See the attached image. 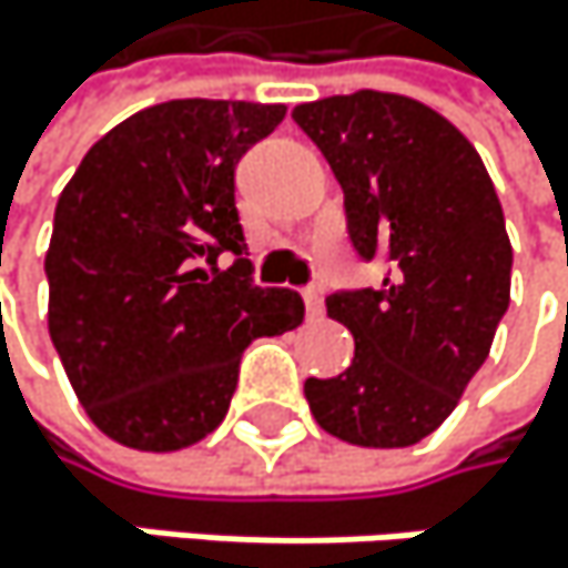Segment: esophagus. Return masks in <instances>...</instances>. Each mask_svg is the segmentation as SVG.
I'll return each instance as SVG.
<instances>
[{
    "mask_svg": "<svg viewBox=\"0 0 568 568\" xmlns=\"http://www.w3.org/2000/svg\"><path fill=\"white\" fill-rule=\"evenodd\" d=\"M303 303L310 316H323V290L320 286H306L303 290Z\"/></svg>",
    "mask_w": 568,
    "mask_h": 568,
    "instance_id": "1",
    "label": "esophagus"
}]
</instances>
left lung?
<instances>
[{"mask_svg":"<svg viewBox=\"0 0 568 568\" xmlns=\"http://www.w3.org/2000/svg\"><path fill=\"white\" fill-rule=\"evenodd\" d=\"M293 120L339 187L346 239L384 282L333 290L349 367L306 381L323 430L359 448H407L440 427L488 359L508 310L511 245L495 184L468 138L430 106L359 90L300 103Z\"/></svg>","mask_w":568,"mask_h":568,"instance_id":"left-lung-1","label":"left lung"}]
</instances>
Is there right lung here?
<instances>
[{
	"label": "right lung",
	"instance_id": "1",
	"mask_svg": "<svg viewBox=\"0 0 568 568\" xmlns=\"http://www.w3.org/2000/svg\"><path fill=\"white\" fill-rule=\"evenodd\" d=\"M282 116V103L168 100L103 134L63 187L47 252L50 339L116 444L178 452L209 437L245 346L303 323L293 290L255 286L235 209L239 161Z\"/></svg>",
	"mask_w": 568,
	"mask_h": 568
}]
</instances>
